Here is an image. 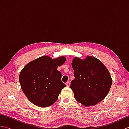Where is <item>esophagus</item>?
<instances>
[{
	"instance_id": "obj_1",
	"label": "esophagus",
	"mask_w": 129,
	"mask_h": 129,
	"mask_svg": "<svg viewBox=\"0 0 129 129\" xmlns=\"http://www.w3.org/2000/svg\"><path fill=\"white\" fill-rule=\"evenodd\" d=\"M65 84H66V85H67V86H68V87H69V86H70V82L69 81H68V82H67L66 83H65Z\"/></svg>"
}]
</instances>
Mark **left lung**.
Listing matches in <instances>:
<instances>
[{"label": "left lung", "instance_id": "8db88e82", "mask_svg": "<svg viewBox=\"0 0 129 129\" xmlns=\"http://www.w3.org/2000/svg\"><path fill=\"white\" fill-rule=\"evenodd\" d=\"M72 65L75 79L70 88L75 99L86 106H94L102 101L112 84L110 74L102 62L91 56L83 60L75 57Z\"/></svg>", "mask_w": 129, "mask_h": 129}]
</instances>
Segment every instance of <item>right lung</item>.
Masks as SVG:
<instances>
[{"instance_id":"right-lung-1","label":"right lung","mask_w":129,"mask_h":129,"mask_svg":"<svg viewBox=\"0 0 129 129\" xmlns=\"http://www.w3.org/2000/svg\"><path fill=\"white\" fill-rule=\"evenodd\" d=\"M64 56L51 59L41 56L26 64L19 80L24 94L31 103L42 108L51 106L66 86L61 82V73L57 68L65 62Z\"/></svg>"}]
</instances>
